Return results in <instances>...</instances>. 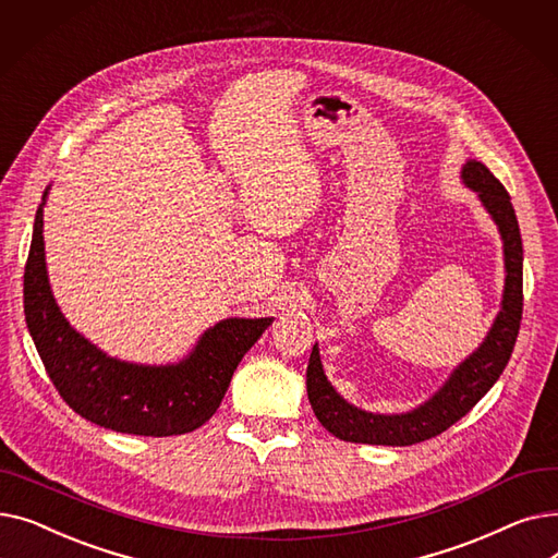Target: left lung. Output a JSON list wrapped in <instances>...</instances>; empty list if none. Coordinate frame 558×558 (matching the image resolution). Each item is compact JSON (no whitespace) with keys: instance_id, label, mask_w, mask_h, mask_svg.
Here are the masks:
<instances>
[{"instance_id":"obj_1","label":"left lung","mask_w":558,"mask_h":558,"mask_svg":"<svg viewBox=\"0 0 558 558\" xmlns=\"http://www.w3.org/2000/svg\"><path fill=\"white\" fill-rule=\"evenodd\" d=\"M461 175L465 185L480 194L502 232L507 264L502 312L497 314L477 353L452 373L446 387L423 407L400 416L368 414L348 404L330 387L324 366H320L318 348L314 345L307 364V396L318 423L341 441L368 446H414L427 441L471 412L509 364L522 318V238L515 210L505 185L482 162L471 160L463 167Z\"/></svg>"}]
</instances>
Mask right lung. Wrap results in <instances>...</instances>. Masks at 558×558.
Here are the masks:
<instances>
[{
	"label": "right lung",
	"instance_id": "right-lung-1",
	"mask_svg": "<svg viewBox=\"0 0 558 558\" xmlns=\"http://www.w3.org/2000/svg\"><path fill=\"white\" fill-rule=\"evenodd\" d=\"M24 316L56 391L78 416L137 436L187 434L210 421L230 377L271 318H228L175 366H135L104 355L70 328L45 269L43 205L24 267Z\"/></svg>",
	"mask_w": 558,
	"mask_h": 558
}]
</instances>
